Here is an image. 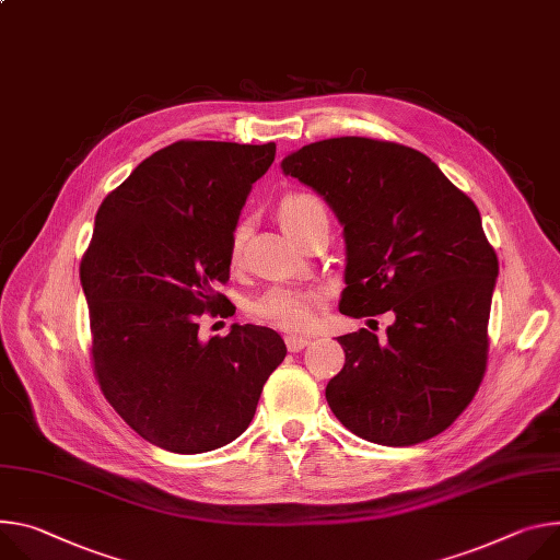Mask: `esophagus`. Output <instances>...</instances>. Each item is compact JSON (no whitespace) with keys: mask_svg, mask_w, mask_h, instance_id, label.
<instances>
[{"mask_svg":"<svg viewBox=\"0 0 560 560\" xmlns=\"http://www.w3.org/2000/svg\"><path fill=\"white\" fill-rule=\"evenodd\" d=\"M311 343V337H299V335H290L285 337V346L290 352H299L301 348H306Z\"/></svg>","mask_w":560,"mask_h":560,"instance_id":"1","label":"esophagus"}]
</instances>
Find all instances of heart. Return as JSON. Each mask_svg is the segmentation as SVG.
<instances>
[{
    "instance_id": "b5f03b06",
    "label": "heart",
    "mask_w": 560,
    "mask_h": 560,
    "mask_svg": "<svg viewBox=\"0 0 560 560\" xmlns=\"http://www.w3.org/2000/svg\"><path fill=\"white\" fill-rule=\"evenodd\" d=\"M315 217L328 219L324 200L315 194L296 191V194L285 196L279 206V221L283 225V230L294 241L299 238L303 228H306ZM245 238H247V225L243 221H238L230 234V259L232 261L241 259ZM319 306H322L319 292L272 288L249 303V313L257 319H261L275 328H281V330H303L315 322Z\"/></svg>"
}]
</instances>
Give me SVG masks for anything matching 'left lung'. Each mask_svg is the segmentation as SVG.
Returning <instances> with one entry per match:
<instances>
[{
	"label": "left lung",
	"mask_w": 560,
	"mask_h": 560,
	"mask_svg": "<svg viewBox=\"0 0 560 560\" xmlns=\"http://www.w3.org/2000/svg\"><path fill=\"white\" fill-rule=\"evenodd\" d=\"M281 167L322 194L343 225L339 311L393 313L384 337L366 328L337 337L346 364L326 386L332 413L384 446L442 433L487 369L498 257L474 200L422 151L386 140H319Z\"/></svg>",
	"instance_id": "left-lung-1"
}]
</instances>
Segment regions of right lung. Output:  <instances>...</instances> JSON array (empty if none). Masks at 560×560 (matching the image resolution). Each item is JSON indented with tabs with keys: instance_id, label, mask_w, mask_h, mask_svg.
<instances>
[{
	"instance_id": "1",
	"label": "right lung",
	"mask_w": 560,
	"mask_h": 560,
	"mask_svg": "<svg viewBox=\"0 0 560 560\" xmlns=\"http://www.w3.org/2000/svg\"><path fill=\"white\" fill-rule=\"evenodd\" d=\"M277 144L178 140L144 159L95 214L80 264L93 373L118 416L172 453L236 440L285 358L266 326L200 341L198 317H228L230 234Z\"/></svg>"
}]
</instances>
